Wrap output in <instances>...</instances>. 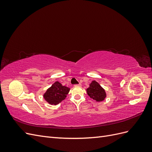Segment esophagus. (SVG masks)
Wrapping results in <instances>:
<instances>
[{
	"label": "esophagus",
	"instance_id": "1",
	"mask_svg": "<svg viewBox=\"0 0 152 152\" xmlns=\"http://www.w3.org/2000/svg\"><path fill=\"white\" fill-rule=\"evenodd\" d=\"M74 86H81V84H75V85H74Z\"/></svg>",
	"mask_w": 152,
	"mask_h": 152
}]
</instances>
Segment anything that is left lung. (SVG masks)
I'll list each match as a JSON object with an SVG mask.
<instances>
[{
	"label": "left lung",
	"mask_w": 152,
	"mask_h": 152,
	"mask_svg": "<svg viewBox=\"0 0 152 152\" xmlns=\"http://www.w3.org/2000/svg\"><path fill=\"white\" fill-rule=\"evenodd\" d=\"M87 93L91 98H93L96 102H102L106 98L105 91L97 82L92 81L89 87L87 89Z\"/></svg>",
	"instance_id": "8db88e82"
}]
</instances>
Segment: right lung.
I'll use <instances>...</instances> for the list:
<instances>
[{
  "label": "right lung",
  "instance_id": "right-lung-1",
  "mask_svg": "<svg viewBox=\"0 0 152 152\" xmlns=\"http://www.w3.org/2000/svg\"><path fill=\"white\" fill-rule=\"evenodd\" d=\"M69 91L70 88L62 86L57 81L46 91L44 94V98L49 104L56 105L65 99Z\"/></svg>",
  "mask_w": 152,
  "mask_h": 152
}]
</instances>
